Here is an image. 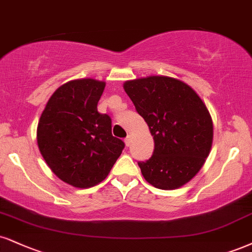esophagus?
I'll list each match as a JSON object with an SVG mask.
<instances>
[{
  "label": "esophagus",
  "mask_w": 252,
  "mask_h": 252,
  "mask_svg": "<svg viewBox=\"0 0 252 252\" xmlns=\"http://www.w3.org/2000/svg\"><path fill=\"white\" fill-rule=\"evenodd\" d=\"M124 142H126V147H129L130 143H131V137H130V136H128V137H126V139H124Z\"/></svg>",
  "instance_id": "esophagus-1"
}]
</instances>
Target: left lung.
<instances>
[{
    "mask_svg": "<svg viewBox=\"0 0 252 252\" xmlns=\"http://www.w3.org/2000/svg\"><path fill=\"white\" fill-rule=\"evenodd\" d=\"M136 111L154 136L153 156L138 162L142 175L162 190L177 189L204 164L214 128L207 107L184 82L150 76L124 83Z\"/></svg>",
    "mask_w": 252,
    "mask_h": 252,
    "instance_id": "8db88e82",
    "label": "left lung"
}]
</instances>
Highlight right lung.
Returning a JSON list of instances; mask_svg holds the SVG:
<instances>
[{"label": "right lung", "mask_w": 252, "mask_h": 252, "mask_svg": "<svg viewBox=\"0 0 252 252\" xmlns=\"http://www.w3.org/2000/svg\"><path fill=\"white\" fill-rule=\"evenodd\" d=\"M105 83L84 78L60 87L37 126V144L60 180L90 188L107 177L126 147L111 134V118L97 111Z\"/></svg>", "instance_id": "add662e5"}]
</instances>
